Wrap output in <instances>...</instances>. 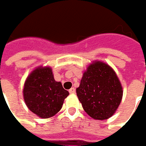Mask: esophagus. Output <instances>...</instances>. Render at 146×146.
I'll return each mask as SVG.
<instances>
[{"label":"esophagus","mask_w":146,"mask_h":146,"mask_svg":"<svg viewBox=\"0 0 146 146\" xmlns=\"http://www.w3.org/2000/svg\"><path fill=\"white\" fill-rule=\"evenodd\" d=\"M69 93H71V94L76 93V88H71L70 90H69Z\"/></svg>","instance_id":"obj_1"}]
</instances>
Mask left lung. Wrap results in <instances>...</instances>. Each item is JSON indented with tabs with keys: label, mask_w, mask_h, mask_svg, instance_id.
<instances>
[{
	"label": "left lung",
	"mask_w": 146,
	"mask_h": 146,
	"mask_svg": "<svg viewBox=\"0 0 146 146\" xmlns=\"http://www.w3.org/2000/svg\"><path fill=\"white\" fill-rule=\"evenodd\" d=\"M77 97L84 111L94 119H107L115 114L123 97V88L114 70L95 62L84 73Z\"/></svg>",
	"instance_id": "1"
}]
</instances>
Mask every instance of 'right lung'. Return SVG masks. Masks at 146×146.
<instances>
[{
	"mask_svg": "<svg viewBox=\"0 0 146 146\" xmlns=\"http://www.w3.org/2000/svg\"><path fill=\"white\" fill-rule=\"evenodd\" d=\"M69 95L61 82L55 81L49 67H39L27 77L23 98L28 109L42 119L55 115Z\"/></svg>",
	"mask_w": 146,
	"mask_h": 146,
	"instance_id": "obj_1",
	"label": "right lung"
}]
</instances>
